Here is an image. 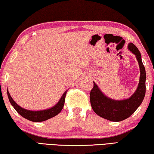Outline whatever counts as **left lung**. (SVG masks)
<instances>
[{"instance_id": "8db88e82", "label": "left lung", "mask_w": 154, "mask_h": 154, "mask_svg": "<svg viewBox=\"0 0 154 154\" xmlns=\"http://www.w3.org/2000/svg\"><path fill=\"white\" fill-rule=\"evenodd\" d=\"M129 50L137 57L140 67V80L137 90L131 97L123 100H115L106 97L94 82L90 98L92 108L101 118L112 122H120L131 116L142 103L145 94L146 72L139 49L133 43H129Z\"/></svg>"}]
</instances>
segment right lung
Returning <instances> with one entry per match:
<instances>
[{
  "instance_id": "obj_1",
  "label": "right lung",
  "mask_w": 154,
  "mask_h": 154,
  "mask_svg": "<svg viewBox=\"0 0 154 154\" xmlns=\"http://www.w3.org/2000/svg\"><path fill=\"white\" fill-rule=\"evenodd\" d=\"M66 92H65L63 94V95L62 96L59 102L57 103L55 106H53V107L47 109V110L38 111L26 110V109H23L18 105H17V103H15V101L13 100V98H11V95L9 94L8 90H7V95H8L9 100L10 101V103H11V105L14 106L15 111H16L21 116H22L23 118L28 119V120L30 121L35 122H40L45 121L47 119L53 118V117L57 116V115L62 111V109H63V106L64 105L65 97H66Z\"/></svg>"
}]
</instances>
